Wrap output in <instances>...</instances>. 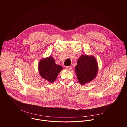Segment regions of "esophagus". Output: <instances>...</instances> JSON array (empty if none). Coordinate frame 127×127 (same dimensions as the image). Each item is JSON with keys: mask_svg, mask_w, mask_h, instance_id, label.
Returning a JSON list of instances; mask_svg holds the SVG:
<instances>
[{"mask_svg": "<svg viewBox=\"0 0 127 127\" xmlns=\"http://www.w3.org/2000/svg\"><path fill=\"white\" fill-rule=\"evenodd\" d=\"M65 68H66L67 70H70L72 69V67H71V66H66V67H65Z\"/></svg>", "mask_w": 127, "mask_h": 127, "instance_id": "1", "label": "esophagus"}]
</instances>
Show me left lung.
Wrapping results in <instances>:
<instances>
[{
    "instance_id": "8db88e82",
    "label": "left lung",
    "mask_w": 127,
    "mask_h": 127,
    "mask_svg": "<svg viewBox=\"0 0 127 127\" xmlns=\"http://www.w3.org/2000/svg\"><path fill=\"white\" fill-rule=\"evenodd\" d=\"M75 70L80 84L83 85L90 82L96 77L98 71L95 58L92 55H81L77 61Z\"/></svg>"
}]
</instances>
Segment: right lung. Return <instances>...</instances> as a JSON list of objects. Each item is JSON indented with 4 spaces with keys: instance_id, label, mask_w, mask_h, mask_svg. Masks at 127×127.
<instances>
[{
    "instance_id": "right-lung-1",
    "label": "right lung",
    "mask_w": 127,
    "mask_h": 127,
    "mask_svg": "<svg viewBox=\"0 0 127 127\" xmlns=\"http://www.w3.org/2000/svg\"><path fill=\"white\" fill-rule=\"evenodd\" d=\"M63 69L62 66L55 63L54 59L52 56L41 59L38 64L40 76L51 83L54 82Z\"/></svg>"
}]
</instances>
